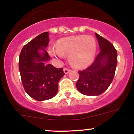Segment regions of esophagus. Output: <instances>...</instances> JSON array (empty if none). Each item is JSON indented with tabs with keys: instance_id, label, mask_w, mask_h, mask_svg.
Wrapping results in <instances>:
<instances>
[{
	"instance_id": "esophagus-1",
	"label": "esophagus",
	"mask_w": 134,
	"mask_h": 134,
	"mask_svg": "<svg viewBox=\"0 0 134 134\" xmlns=\"http://www.w3.org/2000/svg\"><path fill=\"white\" fill-rule=\"evenodd\" d=\"M64 72H65V74H68L69 72L70 71V69L67 68V67H65V68L64 69Z\"/></svg>"
}]
</instances>
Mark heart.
<instances>
[{
    "instance_id": "1",
    "label": "heart",
    "mask_w": 134,
    "mask_h": 134,
    "mask_svg": "<svg viewBox=\"0 0 134 134\" xmlns=\"http://www.w3.org/2000/svg\"><path fill=\"white\" fill-rule=\"evenodd\" d=\"M96 52V42L93 36L77 35L58 40L56 49H51L50 53L52 56L60 58L69 55L72 65L84 68L91 64Z\"/></svg>"
}]
</instances>
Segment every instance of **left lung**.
I'll list each match as a JSON object with an SVG mask.
<instances>
[{
    "label": "left lung",
    "instance_id": "8db88e82",
    "mask_svg": "<svg viewBox=\"0 0 134 134\" xmlns=\"http://www.w3.org/2000/svg\"><path fill=\"white\" fill-rule=\"evenodd\" d=\"M100 48L93 64L78 71L76 85L78 91L87 96H98L108 88L114 78L117 65V51L107 39L95 33Z\"/></svg>",
    "mask_w": 134,
    "mask_h": 134
}]
</instances>
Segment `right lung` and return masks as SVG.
<instances>
[{
	"label": "right lung",
	"instance_id": "1",
	"mask_svg": "<svg viewBox=\"0 0 134 134\" xmlns=\"http://www.w3.org/2000/svg\"><path fill=\"white\" fill-rule=\"evenodd\" d=\"M48 32L39 35L24 46L19 55V69L24 90L37 101L54 97L58 91L60 79L65 75L63 68L45 64L50 56L44 48L49 42ZM42 49V55L38 52Z\"/></svg>",
	"mask_w": 134,
	"mask_h": 134
}]
</instances>
